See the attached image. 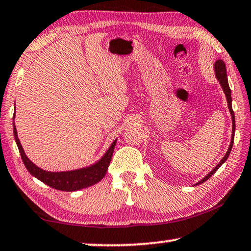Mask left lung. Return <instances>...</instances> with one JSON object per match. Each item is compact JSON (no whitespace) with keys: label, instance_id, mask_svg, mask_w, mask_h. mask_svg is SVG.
Masks as SVG:
<instances>
[{"label":"left lung","instance_id":"1","mask_svg":"<svg viewBox=\"0 0 251 251\" xmlns=\"http://www.w3.org/2000/svg\"><path fill=\"white\" fill-rule=\"evenodd\" d=\"M214 69H215V74H216V77H218V80L220 82V84H221V87L223 89L224 93H226V100H227V107H229V110L231 113V116H232V138H231V144L229 147V150H227V152L226 153V155L223 156V159L220 161V163L216 166L214 169H213L211 173H209L206 177L201 179V181H198L196 185H201V182L206 181L208 178H211L213 174L215 173L216 170L219 169L220 167L222 166V164L226 161V159L229 158V154L231 152V149H232V145H233V141H234V130H235V123H234V113L232 110V104H231V102H232V98H231V90H230V87H229V83H227V76H226V64H224V62L221 61V59H219L218 62L215 63L214 65Z\"/></svg>","mask_w":251,"mask_h":251}]
</instances>
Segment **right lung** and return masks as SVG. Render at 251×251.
<instances>
[{
    "mask_svg": "<svg viewBox=\"0 0 251 251\" xmlns=\"http://www.w3.org/2000/svg\"><path fill=\"white\" fill-rule=\"evenodd\" d=\"M13 134L14 138H16L19 152H20L21 159L24 161L25 168L31 174L33 177L39 179L44 184L48 185L51 188L63 190V192H75V190L85 188V187L92 186L97 184V182L101 180L107 173L108 167H109L111 156H113V152L116 145V140L108 149L101 160L99 162L93 164L91 167L83 168V169L73 170V171H64V173H50V171H45L40 169L37 166H35L25 154L24 149L21 147L20 141L18 138L17 128L13 124Z\"/></svg>",
    "mask_w": 251,
    "mask_h": 251,
    "instance_id": "1",
    "label": "right lung"
}]
</instances>
